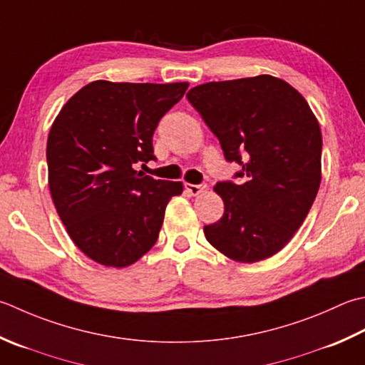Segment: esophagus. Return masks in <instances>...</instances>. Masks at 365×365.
<instances>
[{
  "label": "esophagus",
  "instance_id": "1",
  "mask_svg": "<svg viewBox=\"0 0 365 365\" xmlns=\"http://www.w3.org/2000/svg\"><path fill=\"white\" fill-rule=\"evenodd\" d=\"M185 188H187V191L190 192V195H192V196H197V195H201V192L207 188V185H205V183H199V185L185 183Z\"/></svg>",
  "mask_w": 365,
  "mask_h": 365
}]
</instances>
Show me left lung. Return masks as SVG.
<instances>
[{"label": "left lung", "instance_id": "left-lung-1", "mask_svg": "<svg viewBox=\"0 0 365 365\" xmlns=\"http://www.w3.org/2000/svg\"><path fill=\"white\" fill-rule=\"evenodd\" d=\"M188 101L217 135L237 182H218L225 213L204 226L227 258L256 262L288 244L321 182L319 125L304 96L282 78L256 76L191 88Z\"/></svg>", "mask_w": 365, "mask_h": 365}]
</instances>
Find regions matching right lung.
<instances>
[{"instance_id":"right-lung-1","label":"right lung","mask_w":365,"mask_h":365,"mask_svg":"<svg viewBox=\"0 0 365 365\" xmlns=\"http://www.w3.org/2000/svg\"><path fill=\"white\" fill-rule=\"evenodd\" d=\"M187 88L96 81L55 118L47 139L50 195L69 237L93 261L126 267L158 240L182 182L138 173L134 164L156 160L153 133Z\"/></svg>"}]
</instances>
